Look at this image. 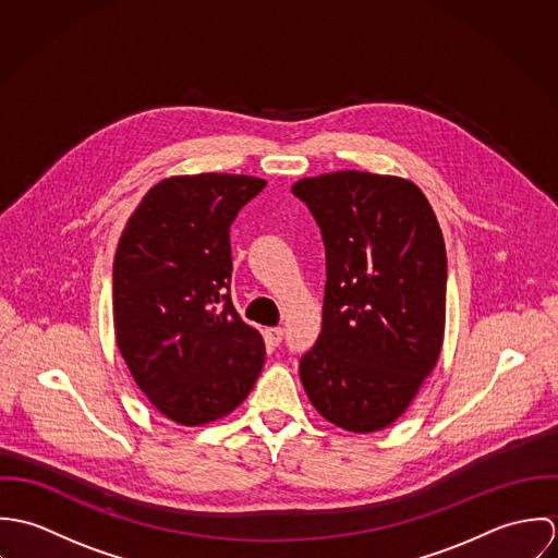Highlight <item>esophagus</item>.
<instances>
[{
  "label": "esophagus",
  "instance_id": "34e87169",
  "mask_svg": "<svg viewBox=\"0 0 558 558\" xmlns=\"http://www.w3.org/2000/svg\"><path fill=\"white\" fill-rule=\"evenodd\" d=\"M266 339L272 343V345H279L283 341V328L277 326V328H268L266 330Z\"/></svg>",
  "mask_w": 558,
  "mask_h": 558
}]
</instances>
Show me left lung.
Returning a JSON list of instances; mask_svg holds the SVG:
<instances>
[{
	"label": "left lung",
	"instance_id": "1",
	"mask_svg": "<svg viewBox=\"0 0 558 558\" xmlns=\"http://www.w3.org/2000/svg\"><path fill=\"white\" fill-rule=\"evenodd\" d=\"M326 248L322 332L299 372L319 414L348 432H378L405 412L445 337L447 251L416 184L332 171L303 178Z\"/></svg>",
	"mask_w": 558,
	"mask_h": 558
}]
</instances>
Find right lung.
Wrapping results in <instances>:
<instances>
[{
  "label": "right lung",
  "instance_id": "add662e5",
  "mask_svg": "<svg viewBox=\"0 0 558 558\" xmlns=\"http://www.w3.org/2000/svg\"><path fill=\"white\" fill-rule=\"evenodd\" d=\"M264 186L262 178L232 173L160 180L118 242L120 354L146 398L180 425L230 414L264 367V339L230 296V226Z\"/></svg>",
  "mask_w": 558,
  "mask_h": 558
}]
</instances>
